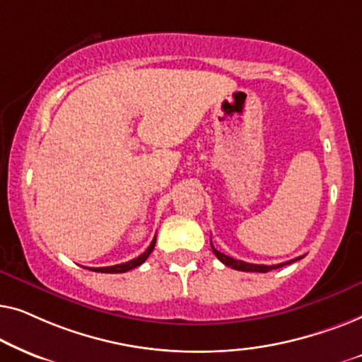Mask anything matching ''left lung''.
Wrapping results in <instances>:
<instances>
[{"label": "left lung", "mask_w": 362, "mask_h": 362, "mask_svg": "<svg viewBox=\"0 0 362 362\" xmlns=\"http://www.w3.org/2000/svg\"><path fill=\"white\" fill-rule=\"evenodd\" d=\"M211 247H212V252H214L217 259H219L222 264L230 267V269H235V270H240V272H260V274H267V272L270 270H275V269H280V267L284 265H290L293 264V262L303 259V255L301 257H296V259L293 260H288V262H284V264H276V265H257V264H247V262H242V260H235L232 259V257L222 254V252H219L216 249L214 245H212V240H211Z\"/></svg>", "instance_id": "left-lung-1"}]
</instances>
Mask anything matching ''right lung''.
I'll return each instance as SVG.
<instances>
[{"label": "right lung", "mask_w": 362, "mask_h": 362, "mask_svg": "<svg viewBox=\"0 0 362 362\" xmlns=\"http://www.w3.org/2000/svg\"><path fill=\"white\" fill-rule=\"evenodd\" d=\"M155 244H156V237L151 240L150 247H148V249L143 252L141 255H138L136 259H133L130 262H125V264H118V265H112V267H98V269H90V270L92 272H102V274H125V272L135 269V267H138V265H141L143 262H145L148 257H150L153 249H155Z\"/></svg>", "instance_id": "add662e5"}]
</instances>
